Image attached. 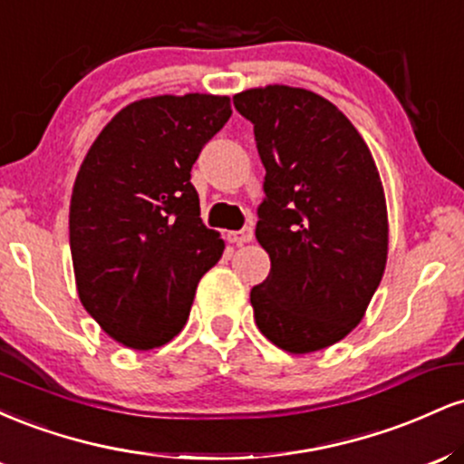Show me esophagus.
I'll return each instance as SVG.
<instances>
[{"mask_svg":"<svg viewBox=\"0 0 464 464\" xmlns=\"http://www.w3.org/2000/svg\"><path fill=\"white\" fill-rule=\"evenodd\" d=\"M255 237V233H253V227H244L242 231H228L227 233V239L231 244H246V242H250V239Z\"/></svg>","mask_w":464,"mask_h":464,"instance_id":"34e87169","label":"esophagus"}]
</instances>
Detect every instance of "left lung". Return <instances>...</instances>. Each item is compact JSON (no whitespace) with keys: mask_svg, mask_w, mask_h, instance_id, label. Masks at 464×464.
<instances>
[{"mask_svg":"<svg viewBox=\"0 0 464 464\" xmlns=\"http://www.w3.org/2000/svg\"><path fill=\"white\" fill-rule=\"evenodd\" d=\"M255 126L266 198L255 237L270 275L250 290L255 323L287 353L358 327L384 276L388 211L372 154L338 106L287 84L233 98Z\"/></svg>","mask_w":464,"mask_h":464,"instance_id":"1","label":"left lung"}]
</instances>
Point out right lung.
<instances>
[{
	"instance_id": "add662e5",
	"label": "right lung",
	"mask_w": 464,
	"mask_h": 464,
	"mask_svg": "<svg viewBox=\"0 0 464 464\" xmlns=\"http://www.w3.org/2000/svg\"><path fill=\"white\" fill-rule=\"evenodd\" d=\"M231 117V98L154 95L95 137L69 202L80 303L111 338L148 351L188 323L202 275L225 250L200 220L191 165Z\"/></svg>"
}]
</instances>
